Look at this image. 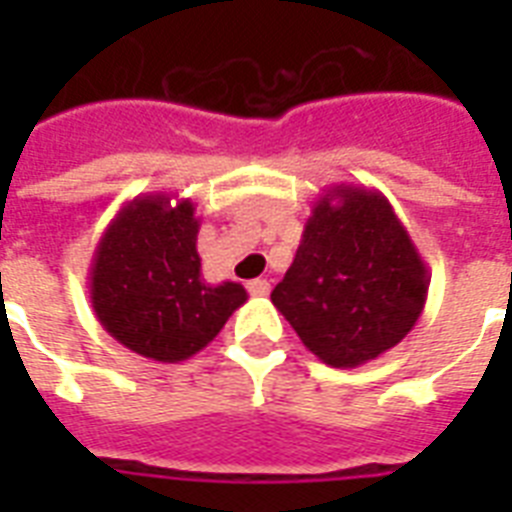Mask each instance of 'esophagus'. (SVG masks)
<instances>
[{
    "instance_id": "1",
    "label": "esophagus",
    "mask_w": 512,
    "mask_h": 512,
    "mask_svg": "<svg viewBox=\"0 0 512 512\" xmlns=\"http://www.w3.org/2000/svg\"><path fill=\"white\" fill-rule=\"evenodd\" d=\"M247 289H249V295L265 297L268 292H271V284H268V279H255V281H249Z\"/></svg>"
}]
</instances>
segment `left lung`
<instances>
[{"mask_svg":"<svg viewBox=\"0 0 512 512\" xmlns=\"http://www.w3.org/2000/svg\"><path fill=\"white\" fill-rule=\"evenodd\" d=\"M428 268L390 201L366 185H329L271 300L297 337L337 369L396 348L428 300Z\"/></svg>","mask_w":512,"mask_h":512,"instance_id":"1","label":"left lung"}]
</instances>
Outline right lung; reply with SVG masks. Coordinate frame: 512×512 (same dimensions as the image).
Returning a JSON list of instances; mask_svg holds the SVG:
<instances>
[{
	"instance_id": "1",
	"label": "right lung",
	"mask_w": 512,
	"mask_h": 512,
	"mask_svg": "<svg viewBox=\"0 0 512 512\" xmlns=\"http://www.w3.org/2000/svg\"><path fill=\"white\" fill-rule=\"evenodd\" d=\"M196 236V204L172 193L135 196L100 236L87 276L92 311L132 353L162 364L185 361L247 303L236 281L201 279Z\"/></svg>"
}]
</instances>
